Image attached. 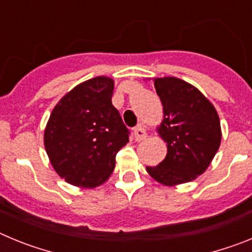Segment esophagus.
<instances>
[{
    "instance_id": "obj_1",
    "label": "esophagus",
    "mask_w": 252,
    "mask_h": 252,
    "mask_svg": "<svg viewBox=\"0 0 252 252\" xmlns=\"http://www.w3.org/2000/svg\"><path fill=\"white\" fill-rule=\"evenodd\" d=\"M146 136H148V133H146L145 127H144V126H141V125H140V126H137V127L133 130V137H135V140H136V141H141V140L145 139Z\"/></svg>"
}]
</instances>
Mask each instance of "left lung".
Returning <instances> with one entry per match:
<instances>
[{
	"label": "left lung",
	"mask_w": 252,
	"mask_h": 252,
	"mask_svg": "<svg viewBox=\"0 0 252 252\" xmlns=\"http://www.w3.org/2000/svg\"><path fill=\"white\" fill-rule=\"evenodd\" d=\"M164 117L157 128L166 142L165 159L146 166L162 186H178L203 174L221 145V124L215 106L198 88L175 77L155 78Z\"/></svg>",
	"instance_id": "left-lung-1"
}]
</instances>
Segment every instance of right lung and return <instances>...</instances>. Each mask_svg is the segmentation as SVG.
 Segmentation results:
<instances>
[{
	"mask_svg": "<svg viewBox=\"0 0 252 252\" xmlns=\"http://www.w3.org/2000/svg\"><path fill=\"white\" fill-rule=\"evenodd\" d=\"M115 82L95 77L69 91L53 108L44 131L51 165L66 183L95 188L112 174L116 154L130 131L112 104Z\"/></svg>",
	"mask_w": 252,
	"mask_h": 252,
	"instance_id": "right-lung-1",
	"label": "right lung"
}]
</instances>
